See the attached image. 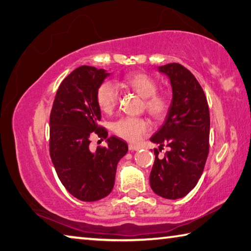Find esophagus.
<instances>
[{
	"instance_id": "esophagus-1",
	"label": "esophagus",
	"mask_w": 251,
	"mask_h": 251,
	"mask_svg": "<svg viewBox=\"0 0 251 251\" xmlns=\"http://www.w3.org/2000/svg\"><path fill=\"white\" fill-rule=\"evenodd\" d=\"M129 150H130V151H138L139 148L133 146V144H129Z\"/></svg>"
}]
</instances>
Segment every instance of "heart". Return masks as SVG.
<instances>
[{"mask_svg":"<svg viewBox=\"0 0 251 251\" xmlns=\"http://www.w3.org/2000/svg\"><path fill=\"white\" fill-rule=\"evenodd\" d=\"M125 89L134 91L143 98L144 108L155 119H163L169 113L172 98L169 94L157 91V83L152 77L143 73H132L126 75L120 81ZM97 103L101 111L110 113L119 102V91L111 81H104L97 89ZM113 132L118 137L130 142H137L144 133L150 130V123L144 118L126 117L113 123Z\"/></svg>","mask_w":251,"mask_h":251,"instance_id":"heart-1","label":"heart"}]
</instances>
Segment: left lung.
Segmentation results:
<instances>
[{"label": "left lung", "mask_w": 251, "mask_h": 251, "mask_svg": "<svg viewBox=\"0 0 251 251\" xmlns=\"http://www.w3.org/2000/svg\"><path fill=\"white\" fill-rule=\"evenodd\" d=\"M170 78L172 105L163 126L150 139L160 144L150 174L153 192L168 200L182 199L196 186L209 152V109L194 75L181 64L160 66ZM169 148L164 158L158 152Z\"/></svg>", "instance_id": "8db88e82"}]
</instances>
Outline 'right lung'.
<instances>
[{"instance_id":"obj_1","label":"right lung","mask_w":251,"mask_h":251,"mask_svg":"<svg viewBox=\"0 0 251 251\" xmlns=\"http://www.w3.org/2000/svg\"><path fill=\"white\" fill-rule=\"evenodd\" d=\"M104 69L80 66L58 87L50 117V154L60 182L82 201H95L111 193L117 165L128 152V144L117 137L96 152L89 149L94 135L107 138L98 123L101 111L97 89L109 76Z\"/></svg>"}]
</instances>
